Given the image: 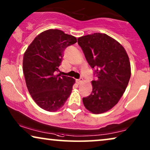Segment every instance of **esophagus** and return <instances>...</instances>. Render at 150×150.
<instances>
[{"label": "esophagus", "mask_w": 150, "mask_h": 150, "mask_svg": "<svg viewBox=\"0 0 150 150\" xmlns=\"http://www.w3.org/2000/svg\"><path fill=\"white\" fill-rule=\"evenodd\" d=\"M76 83L78 84V85H80V84L82 83L83 82V79H77L76 81Z\"/></svg>", "instance_id": "34e87169"}]
</instances>
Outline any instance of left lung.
Returning <instances> with one entry per match:
<instances>
[{"label":"left lung","mask_w":150,"mask_h":150,"mask_svg":"<svg viewBox=\"0 0 150 150\" xmlns=\"http://www.w3.org/2000/svg\"><path fill=\"white\" fill-rule=\"evenodd\" d=\"M78 44L98 76L91 81V93L83 98L84 106L93 114L103 113L118 103L128 86L131 76L128 54L122 44L104 33L81 37Z\"/></svg>","instance_id":"obj_1"}]
</instances>
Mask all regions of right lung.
Segmentation results:
<instances>
[{
  "instance_id": "1",
  "label": "right lung",
  "mask_w": 150,
  "mask_h": 150,
  "mask_svg": "<svg viewBox=\"0 0 150 150\" xmlns=\"http://www.w3.org/2000/svg\"><path fill=\"white\" fill-rule=\"evenodd\" d=\"M76 42L75 37L62 30L48 29L39 34L24 52L26 87L35 103L45 110L57 111L71 93L75 79L55 71H59L65 49Z\"/></svg>"
}]
</instances>
